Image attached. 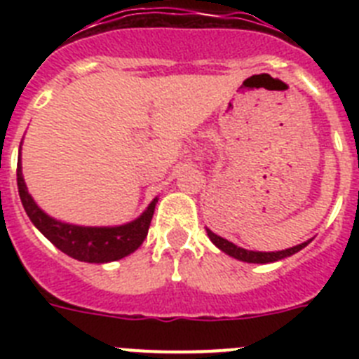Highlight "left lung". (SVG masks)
Wrapping results in <instances>:
<instances>
[{"instance_id":"1","label":"left lung","mask_w":359,"mask_h":359,"mask_svg":"<svg viewBox=\"0 0 359 359\" xmlns=\"http://www.w3.org/2000/svg\"><path fill=\"white\" fill-rule=\"evenodd\" d=\"M207 233L208 237H210L212 243H214L219 250H223L224 253H228V255L233 257V259H239V261L244 262H253V264H266V262H275L280 261V259H286V257L300 252V250H302L304 246H307V243H309V241H307V243L298 244V246H293V248L282 250V252H248V250L239 248V246H236V244L230 243V241L223 239V237L215 236L212 230H207Z\"/></svg>"}]
</instances>
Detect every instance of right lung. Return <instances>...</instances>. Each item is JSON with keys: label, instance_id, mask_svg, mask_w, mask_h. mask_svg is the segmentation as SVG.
<instances>
[{"label": "right lung", "instance_id": "add662e5", "mask_svg": "<svg viewBox=\"0 0 359 359\" xmlns=\"http://www.w3.org/2000/svg\"><path fill=\"white\" fill-rule=\"evenodd\" d=\"M18 190L30 221L39 228L46 239L52 241L53 246L77 261L97 262V264L118 261L135 252L144 243L158 201L154 199L147 210L133 223L113 228H88L61 223L44 214L28 194L21 174V163H18Z\"/></svg>", "mask_w": 359, "mask_h": 359}]
</instances>
